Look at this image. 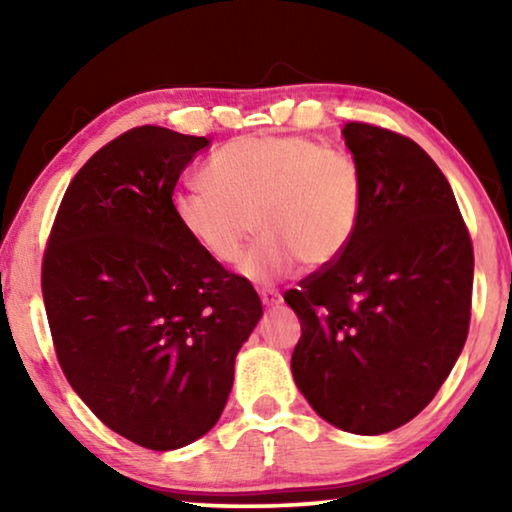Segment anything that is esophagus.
<instances>
[{"label":"esophagus","mask_w":512,"mask_h":512,"mask_svg":"<svg viewBox=\"0 0 512 512\" xmlns=\"http://www.w3.org/2000/svg\"><path fill=\"white\" fill-rule=\"evenodd\" d=\"M258 296H261V303L265 307H275V305L282 303V293L275 291V289H261V291H258Z\"/></svg>","instance_id":"obj_1"}]
</instances>
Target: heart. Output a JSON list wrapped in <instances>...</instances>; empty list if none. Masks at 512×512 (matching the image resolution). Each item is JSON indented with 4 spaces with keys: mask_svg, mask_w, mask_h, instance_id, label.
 Listing matches in <instances>:
<instances>
[{
    "mask_svg": "<svg viewBox=\"0 0 512 512\" xmlns=\"http://www.w3.org/2000/svg\"><path fill=\"white\" fill-rule=\"evenodd\" d=\"M205 188L172 195V214L195 247L233 265L251 233L261 237L242 261L254 282H275L300 261L333 265L359 233L366 179L356 158L305 135L230 139L202 170Z\"/></svg>",
    "mask_w": 512,
    "mask_h": 512,
    "instance_id": "b5f03b06",
    "label": "heart"
}]
</instances>
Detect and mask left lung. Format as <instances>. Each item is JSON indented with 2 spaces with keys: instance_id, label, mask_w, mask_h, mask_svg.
I'll use <instances>...</instances> for the list:
<instances>
[{
  "instance_id": "obj_1",
  "label": "left lung",
  "mask_w": 512,
  "mask_h": 512,
  "mask_svg": "<svg viewBox=\"0 0 512 512\" xmlns=\"http://www.w3.org/2000/svg\"><path fill=\"white\" fill-rule=\"evenodd\" d=\"M342 135L366 179V212L338 261L284 293L303 328L291 370L319 417L377 436L417 417L464 349L473 242L422 146L359 121Z\"/></svg>"
}]
</instances>
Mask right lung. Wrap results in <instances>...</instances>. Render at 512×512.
Listing matches in <instances>:
<instances>
[{
  "instance_id": "obj_1",
  "label": "right lung",
  "mask_w": 512,
  "mask_h": 512,
  "mask_svg": "<svg viewBox=\"0 0 512 512\" xmlns=\"http://www.w3.org/2000/svg\"><path fill=\"white\" fill-rule=\"evenodd\" d=\"M207 144L160 125L111 139L69 181L41 261L67 382L111 431L156 452L219 422L263 314L249 279L195 247L172 214L179 174Z\"/></svg>"
}]
</instances>
